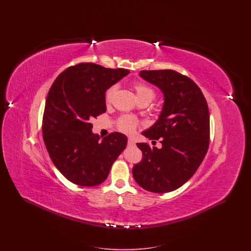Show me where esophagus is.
Wrapping results in <instances>:
<instances>
[{"label":"esophagus","instance_id":"1","mask_svg":"<svg viewBox=\"0 0 251 251\" xmlns=\"http://www.w3.org/2000/svg\"><path fill=\"white\" fill-rule=\"evenodd\" d=\"M128 146L129 147H133V146H135V143H134V141L131 139V138H129V140H128Z\"/></svg>","mask_w":251,"mask_h":251}]
</instances>
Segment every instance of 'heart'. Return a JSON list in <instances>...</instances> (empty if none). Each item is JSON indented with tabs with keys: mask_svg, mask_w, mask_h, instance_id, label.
Instances as JSON below:
<instances>
[{
	"mask_svg": "<svg viewBox=\"0 0 251 251\" xmlns=\"http://www.w3.org/2000/svg\"><path fill=\"white\" fill-rule=\"evenodd\" d=\"M116 88H117L116 85H112L108 88L106 90V93H105V100H111L114 92L116 91ZM134 89H135V93H136V97H137L138 100H149L151 101L155 98L154 90L152 88H151L150 86L146 85V84H134ZM136 125H137L136 120H134L133 118H131V117H128V116L121 117L120 120H119V123H118V126H119V129L120 131H123V132H127V133H130L131 131H133V130L136 127Z\"/></svg>",
	"mask_w": 251,
	"mask_h": 251,
	"instance_id": "heart-1",
	"label": "heart"
}]
</instances>
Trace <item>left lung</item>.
Masks as SVG:
<instances>
[{
  "label": "left lung",
  "instance_id": "1",
  "mask_svg": "<svg viewBox=\"0 0 251 251\" xmlns=\"http://www.w3.org/2000/svg\"><path fill=\"white\" fill-rule=\"evenodd\" d=\"M139 75L164 94L158 120L142 132L150 140L161 138L162 148L137 143L143 159L132 167V176L147 191H174L195 174L207 153L210 139L208 104L201 88L179 72L141 71Z\"/></svg>",
  "mask_w": 251,
  "mask_h": 251
}]
</instances>
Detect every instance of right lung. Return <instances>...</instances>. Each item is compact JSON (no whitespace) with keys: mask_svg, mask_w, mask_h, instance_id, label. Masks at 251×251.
<instances>
[{"mask_svg":"<svg viewBox=\"0 0 251 251\" xmlns=\"http://www.w3.org/2000/svg\"><path fill=\"white\" fill-rule=\"evenodd\" d=\"M130 72L82 63L60 73L49 91L43 140L53 165L80 186H95L108 177L128 138L118 131L102 140L90 120L106 111L105 92Z\"/></svg>","mask_w":251,"mask_h":251,"instance_id":"add662e5","label":"right lung"}]
</instances>
